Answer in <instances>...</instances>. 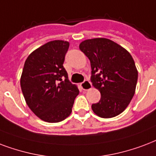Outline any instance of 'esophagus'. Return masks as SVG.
Instances as JSON below:
<instances>
[{
	"label": "esophagus",
	"mask_w": 156,
	"mask_h": 156,
	"mask_svg": "<svg viewBox=\"0 0 156 156\" xmlns=\"http://www.w3.org/2000/svg\"><path fill=\"white\" fill-rule=\"evenodd\" d=\"M81 87L84 91H88L90 89H91V83L87 80H85L83 83H81Z\"/></svg>",
	"instance_id": "obj_1"
}]
</instances>
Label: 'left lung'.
<instances>
[{"instance_id":"obj_1","label":"left lung","mask_w":156,"mask_h":156,"mask_svg":"<svg viewBox=\"0 0 156 156\" xmlns=\"http://www.w3.org/2000/svg\"><path fill=\"white\" fill-rule=\"evenodd\" d=\"M79 49L90 59L91 81L101 92V100L91 105L93 112L101 118L117 116L133 99L138 72L130 53L107 38L87 39Z\"/></svg>"}]
</instances>
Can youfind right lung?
I'll return each instance as SVG.
<instances>
[{
	"mask_svg": "<svg viewBox=\"0 0 156 156\" xmlns=\"http://www.w3.org/2000/svg\"><path fill=\"white\" fill-rule=\"evenodd\" d=\"M69 46L62 40L44 44L28 55L23 69L20 86L26 103L45 122L58 123L69 117L79 93L63 66Z\"/></svg>",
	"mask_w": 156,
	"mask_h": 156,
	"instance_id": "right-lung-1",
	"label": "right lung"
}]
</instances>
